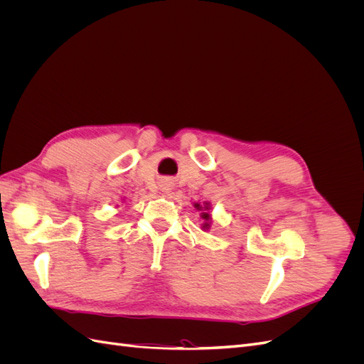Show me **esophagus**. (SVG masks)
Masks as SVG:
<instances>
[{
	"label": "esophagus",
	"mask_w": 364,
	"mask_h": 364,
	"mask_svg": "<svg viewBox=\"0 0 364 364\" xmlns=\"http://www.w3.org/2000/svg\"><path fill=\"white\" fill-rule=\"evenodd\" d=\"M159 186L164 193H170V190L173 188V182L170 179H164V181H161Z\"/></svg>",
	"instance_id": "obj_1"
}]
</instances>
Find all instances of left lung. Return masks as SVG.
<instances>
[{
    "mask_svg": "<svg viewBox=\"0 0 364 364\" xmlns=\"http://www.w3.org/2000/svg\"><path fill=\"white\" fill-rule=\"evenodd\" d=\"M194 208H196V209H199V211H202V214H200V217L203 218L202 229H203V230H208V229H209V226H211V222H213L211 214H209V209H211V205H209L208 202H206V203H203V205H200V203H194Z\"/></svg>",
    "mask_w": 364,
    "mask_h": 364,
    "instance_id": "8db88e82",
    "label": "left lung"
}]
</instances>
